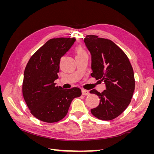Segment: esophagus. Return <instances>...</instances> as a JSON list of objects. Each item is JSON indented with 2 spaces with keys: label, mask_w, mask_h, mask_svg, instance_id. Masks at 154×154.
Listing matches in <instances>:
<instances>
[{
  "label": "esophagus",
  "mask_w": 154,
  "mask_h": 154,
  "mask_svg": "<svg viewBox=\"0 0 154 154\" xmlns=\"http://www.w3.org/2000/svg\"><path fill=\"white\" fill-rule=\"evenodd\" d=\"M82 94H83V95H84V96H88V95H89V94H90L89 91H87V90L83 89V90L82 91Z\"/></svg>",
  "instance_id": "esophagus-1"
}]
</instances>
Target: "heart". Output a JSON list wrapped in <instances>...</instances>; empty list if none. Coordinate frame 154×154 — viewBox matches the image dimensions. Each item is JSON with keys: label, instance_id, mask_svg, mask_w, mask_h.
Masks as SVG:
<instances>
[{"label": "heart", "instance_id": "b5f03b06", "mask_svg": "<svg viewBox=\"0 0 154 154\" xmlns=\"http://www.w3.org/2000/svg\"><path fill=\"white\" fill-rule=\"evenodd\" d=\"M85 52L84 51H83V50L82 49H81V48H78L77 49H76V53H77V55H78V54H83V53H84Z\"/></svg>", "mask_w": 154, "mask_h": 154}]
</instances>
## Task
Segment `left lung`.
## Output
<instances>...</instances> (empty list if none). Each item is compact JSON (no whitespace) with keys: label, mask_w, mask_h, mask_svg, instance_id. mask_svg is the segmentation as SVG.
Segmentation results:
<instances>
[{"label":"left lung","mask_w":154,"mask_h":154,"mask_svg":"<svg viewBox=\"0 0 154 154\" xmlns=\"http://www.w3.org/2000/svg\"><path fill=\"white\" fill-rule=\"evenodd\" d=\"M84 42L91 55V75L105 85L101 93L95 89L90 91L100 99L98 106L91 112L100 119L112 120L131 101L135 88L132 67L127 56L112 41L91 35L86 36Z\"/></svg>","instance_id":"1"}]
</instances>
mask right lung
Returning <instances> with one entry per match:
<instances>
[{"label":"right lung","mask_w":154,"mask_h":154,"mask_svg":"<svg viewBox=\"0 0 154 154\" xmlns=\"http://www.w3.org/2000/svg\"><path fill=\"white\" fill-rule=\"evenodd\" d=\"M76 41L72 38L50 39L29 59L22 85L24 100L31 113L47 123L57 122L67 114L71 101L82 94L80 88L55 86L60 58Z\"/></svg>","instance_id":"right-lung-1"}]
</instances>
